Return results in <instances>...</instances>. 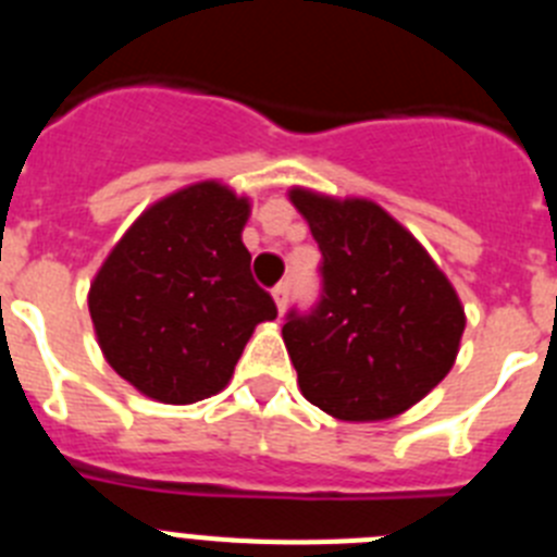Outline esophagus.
<instances>
[{
	"mask_svg": "<svg viewBox=\"0 0 557 557\" xmlns=\"http://www.w3.org/2000/svg\"><path fill=\"white\" fill-rule=\"evenodd\" d=\"M273 301H275V307H278V312H284V309H287V301H289L287 284H278V287H273Z\"/></svg>",
	"mask_w": 557,
	"mask_h": 557,
	"instance_id": "esophagus-1",
	"label": "esophagus"
}]
</instances>
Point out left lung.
Listing matches in <instances>:
<instances>
[{
    "label": "left lung",
    "mask_w": 557,
    "mask_h": 557,
    "mask_svg": "<svg viewBox=\"0 0 557 557\" xmlns=\"http://www.w3.org/2000/svg\"><path fill=\"white\" fill-rule=\"evenodd\" d=\"M321 248L323 293L289 312L284 346L307 401L339 421H385L451 371L466 312L424 245L382 206L293 186Z\"/></svg>",
    "instance_id": "left-lung-1"
}]
</instances>
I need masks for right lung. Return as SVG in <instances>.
I'll return each instance as SVG.
<instances>
[{
  "mask_svg": "<svg viewBox=\"0 0 557 557\" xmlns=\"http://www.w3.org/2000/svg\"><path fill=\"white\" fill-rule=\"evenodd\" d=\"M250 200L220 181L172 191L113 245L88 289L108 366L145 396L191 405L228 385L275 304L250 275Z\"/></svg>",
  "mask_w": 557,
  "mask_h": 557,
  "instance_id": "add662e5",
  "label": "right lung"
}]
</instances>
